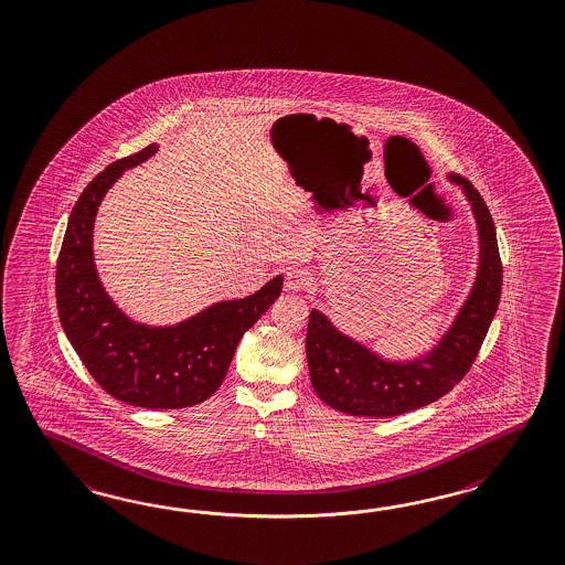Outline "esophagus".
<instances>
[{
  "label": "esophagus",
  "mask_w": 565,
  "mask_h": 565,
  "mask_svg": "<svg viewBox=\"0 0 565 565\" xmlns=\"http://www.w3.org/2000/svg\"><path fill=\"white\" fill-rule=\"evenodd\" d=\"M311 282H313V273L305 266H292L285 276V285L289 290L307 289Z\"/></svg>",
  "instance_id": "esophagus-1"
}]
</instances>
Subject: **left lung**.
<instances>
[{"label":"left lung","mask_w":565,"mask_h":565,"mask_svg":"<svg viewBox=\"0 0 565 565\" xmlns=\"http://www.w3.org/2000/svg\"><path fill=\"white\" fill-rule=\"evenodd\" d=\"M449 179L461 184L480 236V266L468 301L434 350L411 362L382 360L313 309L305 340L309 376L317 396L329 407L354 417H396L431 405L472 367L499 309L502 264L497 227L484 199L463 177L449 174Z\"/></svg>","instance_id":"left-lung-1"}]
</instances>
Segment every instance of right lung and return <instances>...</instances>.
<instances>
[{"instance_id":"obj_1","label":"right lung","mask_w":565,"mask_h":565,"mask_svg":"<svg viewBox=\"0 0 565 565\" xmlns=\"http://www.w3.org/2000/svg\"><path fill=\"white\" fill-rule=\"evenodd\" d=\"M157 150V145L146 146L111 162L81 193L56 260V307L71 345L107 394L134 407L184 408L220 388L242 335L280 297L282 276L249 297L215 302L169 328H150L124 316L95 270L93 222L121 172Z\"/></svg>"}]
</instances>
